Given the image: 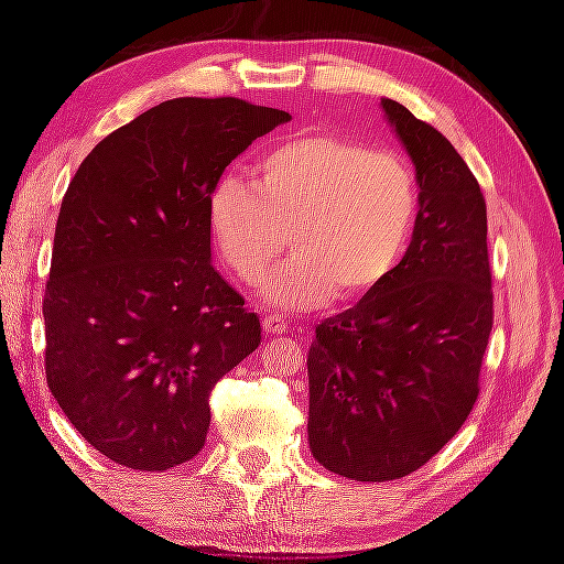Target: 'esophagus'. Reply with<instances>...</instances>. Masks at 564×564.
Masks as SVG:
<instances>
[{
	"instance_id": "34e87169",
	"label": "esophagus",
	"mask_w": 564,
	"mask_h": 564,
	"mask_svg": "<svg viewBox=\"0 0 564 564\" xmlns=\"http://www.w3.org/2000/svg\"><path fill=\"white\" fill-rule=\"evenodd\" d=\"M263 327L269 335H283V333H289V321H285V317L279 313H269V315H263Z\"/></svg>"
}]
</instances>
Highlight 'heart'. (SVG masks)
Returning <instances> with one entry per match:
<instances>
[{"mask_svg": "<svg viewBox=\"0 0 564 564\" xmlns=\"http://www.w3.org/2000/svg\"><path fill=\"white\" fill-rule=\"evenodd\" d=\"M253 184L224 175L209 194V224L224 263L253 279L285 243L295 253L259 281L263 301L315 308L335 291L377 289L412 237L419 187L412 162L343 135H301L256 160Z\"/></svg>", "mask_w": 564, "mask_h": 564, "instance_id": "b5f03b06", "label": "heart"}]
</instances>
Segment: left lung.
<instances>
[{
  "label": "left lung",
  "mask_w": 564,
  "mask_h": 564,
  "mask_svg": "<svg viewBox=\"0 0 564 564\" xmlns=\"http://www.w3.org/2000/svg\"><path fill=\"white\" fill-rule=\"evenodd\" d=\"M382 108L416 167L412 243L360 303L315 327L308 350L313 458L370 484L414 474L452 442L494 327L478 180L434 126L392 98Z\"/></svg>",
  "instance_id": "obj_1"
}]
</instances>
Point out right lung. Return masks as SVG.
<instances>
[{
    "mask_svg": "<svg viewBox=\"0 0 564 564\" xmlns=\"http://www.w3.org/2000/svg\"><path fill=\"white\" fill-rule=\"evenodd\" d=\"M289 120L241 98H172L100 140L68 184L44 293L46 382L120 466L197 456L214 384L261 345L259 317L212 265L209 194Z\"/></svg>",
    "mask_w": 564,
    "mask_h": 564,
    "instance_id": "1",
    "label": "right lung"
}]
</instances>
